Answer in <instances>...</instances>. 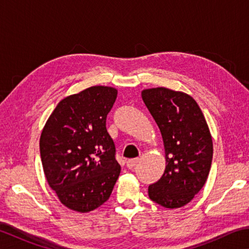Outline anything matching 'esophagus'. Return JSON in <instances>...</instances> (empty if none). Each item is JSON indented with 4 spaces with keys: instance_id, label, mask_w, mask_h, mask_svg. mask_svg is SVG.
<instances>
[{
    "instance_id": "1",
    "label": "esophagus",
    "mask_w": 249,
    "mask_h": 249,
    "mask_svg": "<svg viewBox=\"0 0 249 249\" xmlns=\"http://www.w3.org/2000/svg\"><path fill=\"white\" fill-rule=\"evenodd\" d=\"M138 161H140V158H134V159H128L127 161H126V166L129 169H133V168L137 165Z\"/></svg>"
}]
</instances>
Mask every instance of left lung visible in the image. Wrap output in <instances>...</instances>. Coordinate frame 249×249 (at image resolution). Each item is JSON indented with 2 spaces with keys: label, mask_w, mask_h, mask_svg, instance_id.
Returning a JSON list of instances; mask_svg holds the SVG:
<instances>
[{
  "label": "left lung",
  "mask_w": 249,
  "mask_h": 249,
  "mask_svg": "<svg viewBox=\"0 0 249 249\" xmlns=\"http://www.w3.org/2000/svg\"><path fill=\"white\" fill-rule=\"evenodd\" d=\"M142 98L161 133L167 163L148 196L163 208H181L208 179L213 157L208 124L197 103L183 92L154 88L142 91Z\"/></svg>",
  "instance_id": "1"
}]
</instances>
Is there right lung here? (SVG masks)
Here are the masks:
<instances>
[{"mask_svg": "<svg viewBox=\"0 0 249 249\" xmlns=\"http://www.w3.org/2000/svg\"><path fill=\"white\" fill-rule=\"evenodd\" d=\"M114 88L96 86L61 100L46 123L40 158L50 188L70 210L86 213L108 200L121 166L107 129Z\"/></svg>", "mask_w": 249, "mask_h": 249, "instance_id": "1", "label": "right lung"}]
</instances>
